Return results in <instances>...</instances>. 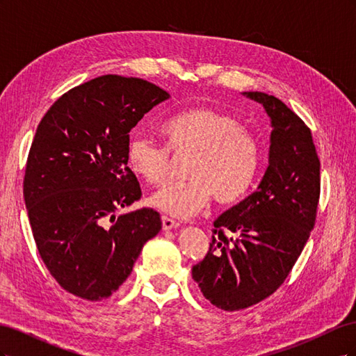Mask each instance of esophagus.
I'll return each mask as SVG.
<instances>
[{"mask_svg": "<svg viewBox=\"0 0 356 356\" xmlns=\"http://www.w3.org/2000/svg\"><path fill=\"white\" fill-rule=\"evenodd\" d=\"M161 225H163V230H172V229L179 227V222L163 215V217H161Z\"/></svg>", "mask_w": 356, "mask_h": 356, "instance_id": "1", "label": "esophagus"}]
</instances>
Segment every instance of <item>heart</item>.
<instances>
[{
	"label": "heart",
	"instance_id": "1",
	"mask_svg": "<svg viewBox=\"0 0 356 356\" xmlns=\"http://www.w3.org/2000/svg\"><path fill=\"white\" fill-rule=\"evenodd\" d=\"M166 148L145 135H134L127 144V165L148 184L160 186L169 178L174 154L191 157L184 182L169 184L149 197L152 207L172 217L188 218L207 207L241 200L251 188L260 148L257 139L234 117L209 106H196L175 114L161 124Z\"/></svg>",
	"mask_w": 356,
	"mask_h": 356
}]
</instances>
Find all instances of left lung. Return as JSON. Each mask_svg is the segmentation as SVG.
Returning a JSON list of instances; mask_svg holds the SVG:
<instances>
[{"label":"left lung","mask_w":356,"mask_h":356,"mask_svg":"<svg viewBox=\"0 0 356 356\" xmlns=\"http://www.w3.org/2000/svg\"><path fill=\"white\" fill-rule=\"evenodd\" d=\"M242 95L270 117L268 166L257 190L213 221L209 251L191 268L204 298L227 312L260 303L284 284L315 225L321 191L305 122L272 95Z\"/></svg>","instance_id":"left-lung-1"}]
</instances>
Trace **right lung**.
<instances>
[{"label": "right lung", "mask_w": 356, "mask_h": 356, "mask_svg": "<svg viewBox=\"0 0 356 356\" xmlns=\"http://www.w3.org/2000/svg\"><path fill=\"white\" fill-rule=\"evenodd\" d=\"M169 98L143 79L101 75L62 95L40 122L24 197L42 261L68 293L108 298L160 232L154 209L117 212L141 197L127 166L129 132Z\"/></svg>", "instance_id": "1"}]
</instances>
